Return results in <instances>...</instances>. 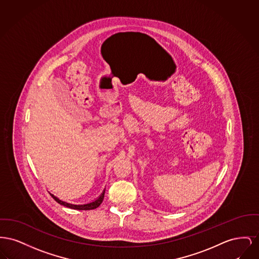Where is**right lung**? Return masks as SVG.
<instances>
[{"label": "right lung", "mask_w": 259, "mask_h": 259, "mask_svg": "<svg viewBox=\"0 0 259 259\" xmlns=\"http://www.w3.org/2000/svg\"><path fill=\"white\" fill-rule=\"evenodd\" d=\"M104 193L105 190L103 191V193L96 199V201L92 202V203H89V204H72L66 203V202H63L61 200H59L58 198H56L55 196H54L53 194H51V196L55 199V201L58 203V204H62L64 206H67L70 208H73V209H79V210H90V209H95L96 207H98L100 204L102 203L103 199H104Z\"/></svg>", "instance_id": "add662e5"}]
</instances>
